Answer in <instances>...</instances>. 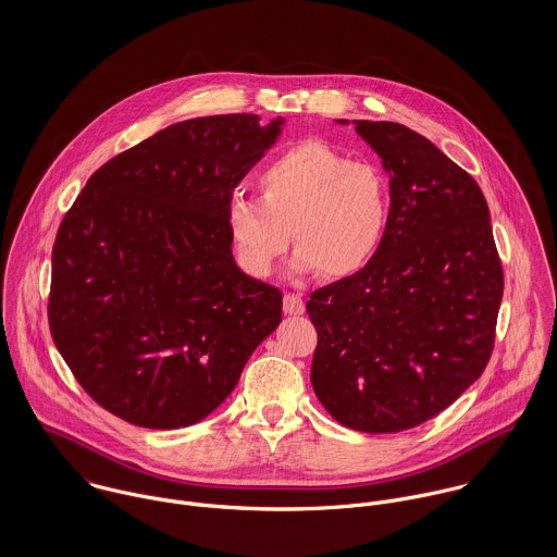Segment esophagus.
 I'll list each match as a JSON object with an SVG mask.
<instances>
[{
  "label": "esophagus",
  "mask_w": 557,
  "mask_h": 557,
  "mask_svg": "<svg viewBox=\"0 0 557 557\" xmlns=\"http://www.w3.org/2000/svg\"><path fill=\"white\" fill-rule=\"evenodd\" d=\"M283 311L287 315H302L305 313V300L300 294H285L283 298Z\"/></svg>",
  "instance_id": "34e87169"
}]
</instances>
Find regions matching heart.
Wrapping results in <instances>:
<instances>
[{
    "label": "heart",
    "instance_id": "b5f03b06",
    "mask_svg": "<svg viewBox=\"0 0 557 557\" xmlns=\"http://www.w3.org/2000/svg\"><path fill=\"white\" fill-rule=\"evenodd\" d=\"M259 199L236 195L227 234L239 268L263 278L292 242V272L345 278L380 252L393 216L388 173L318 139L298 141L257 173Z\"/></svg>",
    "mask_w": 557,
    "mask_h": 557
}]
</instances>
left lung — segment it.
I'll list each match as a JSON object with an SVG mask.
<instances>
[{
    "label": "left lung",
    "instance_id": "1",
    "mask_svg": "<svg viewBox=\"0 0 557 557\" xmlns=\"http://www.w3.org/2000/svg\"><path fill=\"white\" fill-rule=\"evenodd\" d=\"M349 124L347 120H336ZM393 186L375 259L311 294V384L347 429L398 433L461 397L482 375L504 294L476 180L397 122L354 120Z\"/></svg>",
    "mask_w": 557,
    "mask_h": 557
}]
</instances>
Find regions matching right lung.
I'll return each instance as SVG.
<instances>
[{
	"mask_svg": "<svg viewBox=\"0 0 557 557\" xmlns=\"http://www.w3.org/2000/svg\"><path fill=\"white\" fill-rule=\"evenodd\" d=\"M285 117H195L104 162L53 244L51 336L83 391L146 429L210 416L281 323L234 259L227 206Z\"/></svg>",
	"mask_w": 557,
	"mask_h": 557,
	"instance_id": "add662e5",
	"label": "right lung"
}]
</instances>
